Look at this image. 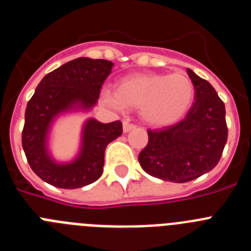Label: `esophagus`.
<instances>
[{
	"instance_id": "1",
	"label": "esophagus",
	"mask_w": 251,
	"mask_h": 251,
	"mask_svg": "<svg viewBox=\"0 0 251 251\" xmlns=\"http://www.w3.org/2000/svg\"><path fill=\"white\" fill-rule=\"evenodd\" d=\"M134 128H136V126H134V124H132V123H129V121H124L123 122V132L124 133L129 132V130L134 129Z\"/></svg>"
}]
</instances>
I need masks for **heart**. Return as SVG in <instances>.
Masks as SVG:
<instances>
[{
    "mask_svg": "<svg viewBox=\"0 0 251 251\" xmlns=\"http://www.w3.org/2000/svg\"><path fill=\"white\" fill-rule=\"evenodd\" d=\"M194 97V83L182 73L132 75L119 80L115 92H101L104 103L114 109L141 108L143 119L154 127H167L179 121Z\"/></svg>",
    "mask_w": 251,
    "mask_h": 251,
    "instance_id": "b5f03b06",
    "label": "heart"
}]
</instances>
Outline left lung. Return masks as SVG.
I'll use <instances>...</instances> for the list:
<instances>
[{
	"mask_svg": "<svg viewBox=\"0 0 251 251\" xmlns=\"http://www.w3.org/2000/svg\"><path fill=\"white\" fill-rule=\"evenodd\" d=\"M195 101L185 119L162 129H148L138 161L148 175L182 183L199 178L219 163L227 141L225 104L214 86L187 69Z\"/></svg>",
	"mask_w": 251,
	"mask_h": 251,
	"instance_id": "left-lung-1",
	"label": "left lung"
}]
</instances>
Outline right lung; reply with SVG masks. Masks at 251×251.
I'll use <instances>...</instances> for the list:
<instances>
[{"label":"right lung","mask_w":251,"mask_h":251,"mask_svg":"<svg viewBox=\"0 0 251 251\" xmlns=\"http://www.w3.org/2000/svg\"><path fill=\"white\" fill-rule=\"evenodd\" d=\"M114 64L104 59L77 57L49 73L28 100L22 130V148L28 165L40 178L59 188H79L95 182L103 174L104 152L123 133L121 121L100 123L90 118L81 132L76 158L59 163L50 156L48 138L60 114L90 110Z\"/></svg>","instance_id":"add662e5"}]
</instances>
